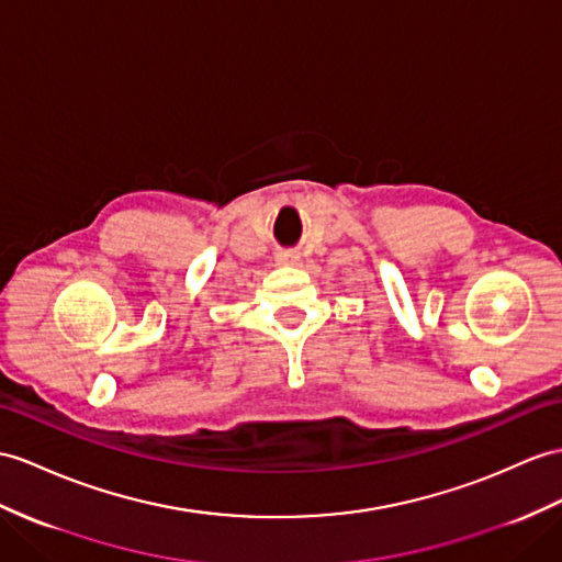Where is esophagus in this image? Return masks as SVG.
Segmentation results:
<instances>
[{
	"mask_svg": "<svg viewBox=\"0 0 562 562\" xmlns=\"http://www.w3.org/2000/svg\"><path fill=\"white\" fill-rule=\"evenodd\" d=\"M279 262L281 265H295L297 262V255L295 252H279Z\"/></svg>",
	"mask_w": 562,
	"mask_h": 562,
	"instance_id": "1",
	"label": "esophagus"
}]
</instances>
